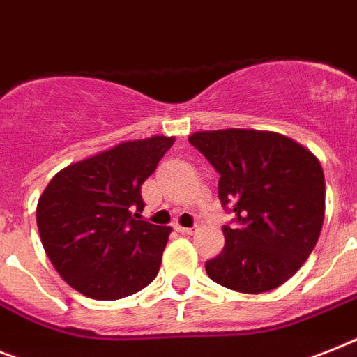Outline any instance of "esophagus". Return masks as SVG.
<instances>
[{
    "mask_svg": "<svg viewBox=\"0 0 357 357\" xmlns=\"http://www.w3.org/2000/svg\"><path fill=\"white\" fill-rule=\"evenodd\" d=\"M176 231L181 234H194L196 227H181V225H176Z\"/></svg>",
    "mask_w": 357,
    "mask_h": 357,
    "instance_id": "34e87169",
    "label": "esophagus"
}]
</instances>
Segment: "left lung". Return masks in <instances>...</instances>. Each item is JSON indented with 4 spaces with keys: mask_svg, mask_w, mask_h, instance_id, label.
Instances as JSON below:
<instances>
[{
    "mask_svg": "<svg viewBox=\"0 0 357 357\" xmlns=\"http://www.w3.org/2000/svg\"><path fill=\"white\" fill-rule=\"evenodd\" d=\"M188 143L220 174L218 198L234 214L222 253L205 262L214 282L264 294L294 277L314 251L324 220V174L289 137L257 130L198 132Z\"/></svg>",
    "mask_w": 357,
    "mask_h": 357,
    "instance_id": "obj_1",
    "label": "left lung"
}]
</instances>
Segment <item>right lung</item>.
I'll return each instance as SVG.
<instances>
[{
  "label": "right lung",
  "mask_w": 357,
  "mask_h": 357,
  "mask_svg": "<svg viewBox=\"0 0 357 357\" xmlns=\"http://www.w3.org/2000/svg\"><path fill=\"white\" fill-rule=\"evenodd\" d=\"M174 137L128 141L69 165L38 199L43 249L60 277L86 297L115 301L158 277L170 227L141 220V185Z\"/></svg>",
  "instance_id": "1"
}]
</instances>
